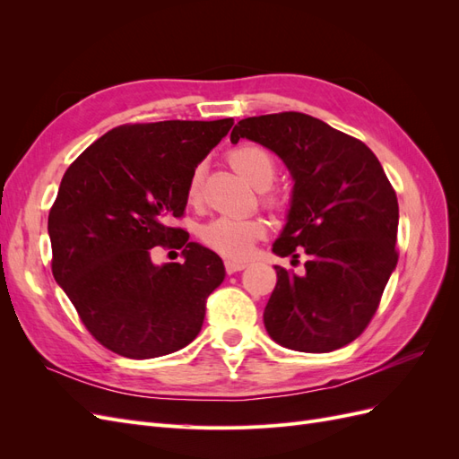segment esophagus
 Returning <instances> with one entry per match:
<instances>
[{"instance_id":"34e87169","label":"esophagus","mask_w":459,"mask_h":459,"mask_svg":"<svg viewBox=\"0 0 459 459\" xmlns=\"http://www.w3.org/2000/svg\"><path fill=\"white\" fill-rule=\"evenodd\" d=\"M247 266H248V264L243 262V260H226V272H228V273L241 272V270H245Z\"/></svg>"}]
</instances>
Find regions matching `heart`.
Returning <instances> with one entry per match:
<instances>
[{
	"label": "heart",
	"instance_id": "obj_1",
	"mask_svg": "<svg viewBox=\"0 0 459 459\" xmlns=\"http://www.w3.org/2000/svg\"><path fill=\"white\" fill-rule=\"evenodd\" d=\"M231 169L258 189L268 187L275 176V162L270 152L258 145H241L230 155ZM201 195V172L195 170L187 182V199L195 203ZM266 235V221L256 216L233 218L221 216L208 221L201 230L203 241L216 253L228 258H245L251 255L255 241Z\"/></svg>",
	"mask_w": 459,
	"mask_h": 459
}]
</instances>
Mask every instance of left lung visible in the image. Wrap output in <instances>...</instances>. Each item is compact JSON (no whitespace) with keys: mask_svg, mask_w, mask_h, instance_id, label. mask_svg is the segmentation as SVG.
Masks as SVG:
<instances>
[{"mask_svg":"<svg viewBox=\"0 0 459 459\" xmlns=\"http://www.w3.org/2000/svg\"><path fill=\"white\" fill-rule=\"evenodd\" d=\"M230 140H251L283 160L293 191L272 251L308 255L302 275L273 266L277 283L264 308L268 335L299 352L352 342L398 262V201L381 162L362 142L302 113L239 120Z\"/></svg>","mask_w":459,"mask_h":459,"instance_id":"8db88e82","label":"left lung"}]
</instances>
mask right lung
Instances as JSON below:
<instances>
[{
    "label": "right lung",
    "instance_id": "1",
    "mask_svg": "<svg viewBox=\"0 0 459 459\" xmlns=\"http://www.w3.org/2000/svg\"><path fill=\"white\" fill-rule=\"evenodd\" d=\"M231 126L233 118L118 126L65 172L48 220L53 277L108 351L159 358L199 335L224 262L166 221L184 214L191 174ZM159 244L184 247L185 264L152 263Z\"/></svg>",
    "mask_w": 459,
    "mask_h": 459
}]
</instances>
